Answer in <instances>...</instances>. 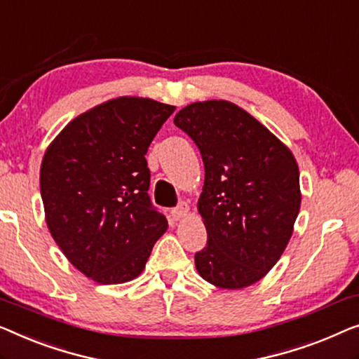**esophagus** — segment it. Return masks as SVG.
Instances as JSON below:
<instances>
[{"label":"esophagus","instance_id":"esophagus-1","mask_svg":"<svg viewBox=\"0 0 359 359\" xmlns=\"http://www.w3.org/2000/svg\"><path fill=\"white\" fill-rule=\"evenodd\" d=\"M188 214H189V207L186 204H180L178 207H175V209H171L170 217L173 218L175 222H178V220H181V218H184Z\"/></svg>","mask_w":359,"mask_h":359}]
</instances>
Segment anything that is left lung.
Returning <instances> with one entry per match:
<instances>
[{
	"instance_id": "obj_1",
	"label": "left lung",
	"mask_w": 359,
	"mask_h": 359,
	"mask_svg": "<svg viewBox=\"0 0 359 359\" xmlns=\"http://www.w3.org/2000/svg\"><path fill=\"white\" fill-rule=\"evenodd\" d=\"M205 168L197 202L207 246L199 275L218 288L256 283L282 256L301 205L298 163L283 142L235 103L196 102L175 116Z\"/></svg>"
}]
</instances>
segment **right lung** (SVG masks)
I'll use <instances>...</instances> for the list:
<instances>
[{
	"mask_svg": "<svg viewBox=\"0 0 359 359\" xmlns=\"http://www.w3.org/2000/svg\"><path fill=\"white\" fill-rule=\"evenodd\" d=\"M173 111L150 98H113L72 119L46 149V225L67 261L93 282L136 278L167 231L147 194L145 154Z\"/></svg>",
	"mask_w": 359,
	"mask_h": 359,
	"instance_id": "add662e5",
	"label": "right lung"
}]
</instances>
